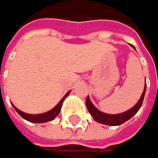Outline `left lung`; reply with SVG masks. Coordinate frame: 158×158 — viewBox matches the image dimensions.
<instances>
[{
  "label": "left lung",
  "mask_w": 158,
  "mask_h": 158,
  "mask_svg": "<svg viewBox=\"0 0 158 158\" xmlns=\"http://www.w3.org/2000/svg\"><path fill=\"white\" fill-rule=\"evenodd\" d=\"M132 48L135 49V48L132 46ZM145 90H146V83L144 85V88L143 91V94L141 96V98H139L138 102L130 110L122 112V113H118V114H108V113H104L102 111H100L99 110H98L93 103L91 102L89 97L86 98L85 100V104H86V108L89 111V113L91 114V116L93 118L101 123V124H105V125H110V126H118L120 125L124 122H126L127 120H129L131 118H132L140 110V108L142 107L143 98H144V95H145Z\"/></svg>",
  "instance_id": "1"
}]
</instances>
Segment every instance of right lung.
Here are the masks:
<instances>
[{"label":"right lung","mask_w":158,"mask_h":158,"mask_svg":"<svg viewBox=\"0 0 158 158\" xmlns=\"http://www.w3.org/2000/svg\"><path fill=\"white\" fill-rule=\"evenodd\" d=\"M69 94H70V91H68L66 93V95L60 99V101L52 110H48V111H47L45 113H41V114H27V113L23 112L20 110H18L13 103H12V105H13L14 109L16 110V112L23 118H25V119H27V120H28L30 122H34V123H44V122H47V121L53 120L54 118L58 116V114L60 111L62 103H63L64 99L69 96Z\"/></svg>","instance_id":"add662e5"}]
</instances>
